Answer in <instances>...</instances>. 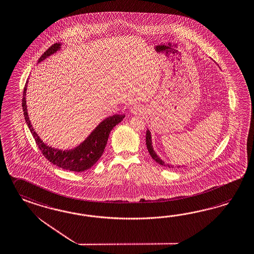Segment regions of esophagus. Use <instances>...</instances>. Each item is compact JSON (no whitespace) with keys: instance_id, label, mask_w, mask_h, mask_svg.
I'll return each mask as SVG.
<instances>
[{"instance_id":"obj_1","label":"esophagus","mask_w":254,"mask_h":254,"mask_svg":"<svg viewBox=\"0 0 254 254\" xmlns=\"http://www.w3.org/2000/svg\"><path fill=\"white\" fill-rule=\"evenodd\" d=\"M132 113H133V114H141V113H143V110H142L141 107L135 106V107L132 109Z\"/></svg>"}]
</instances>
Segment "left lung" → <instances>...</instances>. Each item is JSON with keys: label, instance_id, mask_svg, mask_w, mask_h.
Wrapping results in <instances>:
<instances>
[{"label": "left lung", "instance_id": "obj_1", "mask_svg": "<svg viewBox=\"0 0 254 254\" xmlns=\"http://www.w3.org/2000/svg\"><path fill=\"white\" fill-rule=\"evenodd\" d=\"M145 141H146V146H147V149H148V152H149L150 156H152V158L156 161V163H158L159 165H162V166H165V167H169V168H171L169 165H166L165 163L163 162L162 160L157 156V155L156 154V152L154 151L153 149V146H152V141H151V133H150L149 130H146V137H145ZM179 168V167H178Z\"/></svg>", "mask_w": 254, "mask_h": 254}]
</instances>
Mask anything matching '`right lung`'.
<instances>
[{
  "mask_svg": "<svg viewBox=\"0 0 254 254\" xmlns=\"http://www.w3.org/2000/svg\"><path fill=\"white\" fill-rule=\"evenodd\" d=\"M60 47L61 44L59 43H54L53 45L51 46L39 57L38 63H40L48 56L52 55V53L57 52L60 50ZM26 84L23 91L22 107H23L26 124L32 133L37 145L39 146L42 155L45 156L50 162L61 169H66V170L81 172V171L90 169L102 156L106 144L108 142V138L110 136L111 130L118 124H120L124 118V115L115 114L111 117L106 119L98 125L94 131H92L91 134L85 139V141H84L77 147H75L74 149L68 150V151L54 149L43 143L33 129L32 125L30 124L29 118L27 115V111H26Z\"/></svg>",
  "mask_w": 254,
  "mask_h": 254,
  "instance_id": "add662e5",
  "label": "right lung"
}]
</instances>
